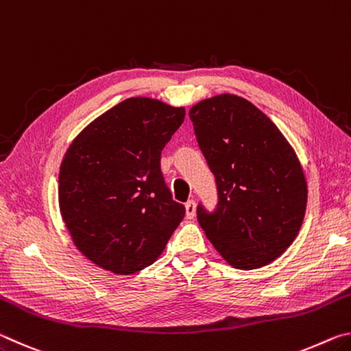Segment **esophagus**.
Masks as SVG:
<instances>
[{
	"label": "esophagus",
	"mask_w": 351,
	"mask_h": 351,
	"mask_svg": "<svg viewBox=\"0 0 351 351\" xmlns=\"http://www.w3.org/2000/svg\"><path fill=\"white\" fill-rule=\"evenodd\" d=\"M195 213H197V203H195L193 199H190L186 203V217L189 219H193Z\"/></svg>",
	"instance_id": "34e87169"
}]
</instances>
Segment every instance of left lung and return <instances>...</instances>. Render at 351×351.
<instances>
[{"mask_svg":"<svg viewBox=\"0 0 351 351\" xmlns=\"http://www.w3.org/2000/svg\"><path fill=\"white\" fill-rule=\"evenodd\" d=\"M215 176V212L198 206L199 226L237 269H257L287 251L305 217L302 165L274 122L249 100L219 94L189 111Z\"/></svg>","mask_w":351,"mask_h":351,"instance_id":"1","label":"left lung"}]
</instances>
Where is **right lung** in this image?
<instances>
[{"mask_svg":"<svg viewBox=\"0 0 351 351\" xmlns=\"http://www.w3.org/2000/svg\"><path fill=\"white\" fill-rule=\"evenodd\" d=\"M186 110L156 99L130 97L71 142L58 175V204L75 247L114 274L130 276L156 261L182 221L171 198L161 152Z\"/></svg>","mask_w":351,"mask_h":351,"instance_id":"add662e5","label":"right lung"}]
</instances>
